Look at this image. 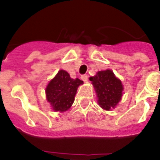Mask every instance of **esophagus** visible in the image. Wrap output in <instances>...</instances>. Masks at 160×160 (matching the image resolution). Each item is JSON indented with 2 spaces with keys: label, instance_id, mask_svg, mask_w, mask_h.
<instances>
[{
  "label": "esophagus",
  "instance_id": "1",
  "mask_svg": "<svg viewBox=\"0 0 160 160\" xmlns=\"http://www.w3.org/2000/svg\"><path fill=\"white\" fill-rule=\"evenodd\" d=\"M81 79L84 82H87L88 81V76L87 75H83V76H81Z\"/></svg>",
  "mask_w": 160,
  "mask_h": 160
}]
</instances>
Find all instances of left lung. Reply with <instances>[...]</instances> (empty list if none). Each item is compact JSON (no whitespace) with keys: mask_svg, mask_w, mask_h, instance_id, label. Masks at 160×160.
I'll return each mask as SVG.
<instances>
[{"mask_svg":"<svg viewBox=\"0 0 160 160\" xmlns=\"http://www.w3.org/2000/svg\"><path fill=\"white\" fill-rule=\"evenodd\" d=\"M89 80L92 82L100 107L105 110L114 108L121 99L123 88L113 72L108 69L98 72Z\"/></svg>","mask_w":160,"mask_h":160,"instance_id":"left-lung-1","label":"left lung"}]
</instances>
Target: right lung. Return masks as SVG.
Here are the masks:
<instances>
[{
  "label": "right lung",
  "instance_id": "obj_1",
  "mask_svg": "<svg viewBox=\"0 0 160 160\" xmlns=\"http://www.w3.org/2000/svg\"><path fill=\"white\" fill-rule=\"evenodd\" d=\"M83 81L72 79L64 70H60L46 88V97L56 112H65L74 102L77 88Z\"/></svg>",
  "mask_w": 160,
  "mask_h": 160
}]
</instances>
